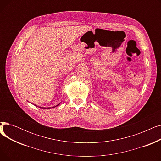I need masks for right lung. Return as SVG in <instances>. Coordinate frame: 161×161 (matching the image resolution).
<instances>
[{
    "mask_svg": "<svg viewBox=\"0 0 161 161\" xmlns=\"http://www.w3.org/2000/svg\"><path fill=\"white\" fill-rule=\"evenodd\" d=\"M59 104H58V105H57V106H53V107H52V108H44V107H40V106H36V105H35L36 106H37V107H38V108H42V109H51V108H55V107H56V106H58Z\"/></svg>",
    "mask_w": 161,
    "mask_h": 161,
    "instance_id": "right-lung-1",
    "label": "right lung"
}]
</instances>
